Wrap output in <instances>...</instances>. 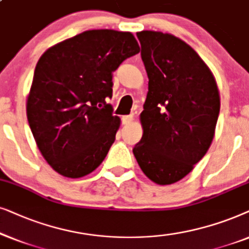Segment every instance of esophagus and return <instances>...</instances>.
<instances>
[{
	"label": "esophagus",
	"mask_w": 249,
	"mask_h": 249,
	"mask_svg": "<svg viewBox=\"0 0 249 249\" xmlns=\"http://www.w3.org/2000/svg\"><path fill=\"white\" fill-rule=\"evenodd\" d=\"M133 121V116L132 115H125V116H123L122 117V122H123V124H130V123Z\"/></svg>",
	"instance_id": "esophagus-1"
}]
</instances>
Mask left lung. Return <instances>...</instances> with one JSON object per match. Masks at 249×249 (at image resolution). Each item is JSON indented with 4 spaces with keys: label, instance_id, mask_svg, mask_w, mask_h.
<instances>
[{
    "label": "left lung",
    "instance_id": "obj_1",
    "mask_svg": "<svg viewBox=\"0 0 249 249\" xmlns=\"http://www.w3.org/2000/svg\"><path fill=\"white\" fill-rule=\"evenodd\" d=\"M148 93L134 145L139 166L155 183L172 184L190 173L214 138L220 95L210 68L182 39L161 32L137 33Z\"/></svg>",
    "mask_w": 249,
    "mask_h": 249
}]
</instances>
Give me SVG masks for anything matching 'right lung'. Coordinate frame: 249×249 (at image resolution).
<instances>
[{
  "mask_svg": "<svg viewBox=\"0 0 249 249\" xmlns=\"http://www.w3.org/2000/svg\"><path fill=\"white\" fill-rule=\"evenodd\" d=\"M139 52L131 33L93 29L39 58L27 119L42 156L59 174L82 178L107 156L121 125L106 101L112 95V72Z\"/></svg>",
  "mask_w": 249,
  "mask_h": 249,
  "instance_id": "add662e5",
  "label": "right lung"
}]
</instances>
